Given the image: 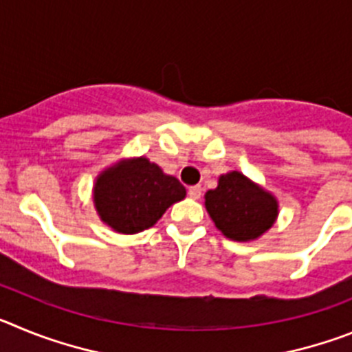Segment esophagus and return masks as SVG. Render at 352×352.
I'll return each instance as SVG.
<instances>
[{
	"mask_svg": "<svg viewBox=\"0 0 352 352\" xmlns=\"http://www.w3.org/2000/svg\"><path fill=\"white\" fill-rule=\"evenodd\" d=\"M188 195H190L192 199H201V195H203V186L201 185H194L188 188Z\"/></svg>",
	"mask_w": 352,
	"mask_h": 352,
	"instance_id": "esophagus-1",
	"label": "esophagus"
}]
</instances>
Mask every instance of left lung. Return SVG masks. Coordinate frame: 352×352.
I'll return each instance as SVG.
<instances>
[{
  "label": "left lung",
  "instance_id": "obj_1",
  "mask_svg": "<svg viewBox=\"0 0 352 352\" xmlns=\"http://www.w3.org/2000/svg\"><path fill=\"white\" fill-rule=\"evenodd\" d=\"M204 206L217 229L232 241H254L278 217V201L239 170L220 174L219 185L204 194Z\"/></svg>",
  "mask_w": 352,
  "mask_h": 352
}]
</instances>
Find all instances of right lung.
I'll return each mask as SVG.
<instances>
[{"label":"right lung","instance_id":"obj_1","mask_svg":"<svg viewBox=\"0 0 352 352\" xmlns=\"http://www.w3.org/2000/svg\"><path fill=\"white\" fill-rule=\"evenodd\" d=\"M185 186L146 157L120 158L93 185V204L102 222L120 234L153 227L167 208L185 199Z\"/></svg>","mask_w":352,"mask_h":352}]
</instances>
